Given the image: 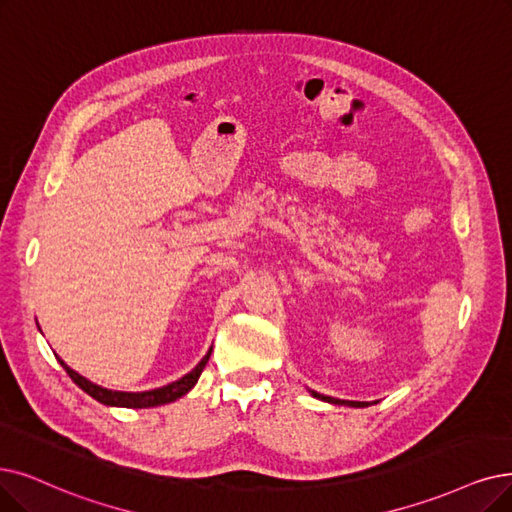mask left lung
Masks as SVG:
<instances>
[{
  "label": "left lung",
  "mask_w": 512,
  "mask_h": 512,
  "mask_svg": "<svg viewBox=\"0 0 512 512\" xmlns=\"http://www.w3.org/2000/svg\"><path fill=\"white\" fill-rule=\"evenodd\" d=\"M313 397L321 399V401H327V403H336V405H351V407H365L370 405L367 401H344V399H334V397H327V395H319L317 391H311Z\"/></svg>",
  "instance_id": "left-lung-1"
}]
</instances>
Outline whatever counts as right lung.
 Masks as SVG:
<instances>
[{
	"label": "right lung",
	"mask_w": 512,
	"mask_h": 512,
	"mask_svg": "<svg viewBox=\"0 0 512 512\" xmlns=\"http://www.w3.org/2000/svg\"><path fill=\"white\" fill-rule=\"evenodd\" d=\"M210 355H212V349H210V353L203 357L201 361H199V365L195 367L193 372H189L187 376H182L180 380H176V382H172V384H168V386H161V388H155V391H145V393H121V391H109V388H102V386H98V384H94V382H90V380H86L84 376H79L77 372H73L71 367L60 359V357H56L58 361H60V365L65 367V372L71 376V380L81 388V391H86L90 397H94L96 401H100V403H105V405H115V407H155V405H166V403H172V401H176V399H180L182 395H187L191 388L197 384V380H199V376H201V372H203V367H206V363H208V359H210Z\"/></svg>",
	"instance_id": "1"
}]
</instances>
